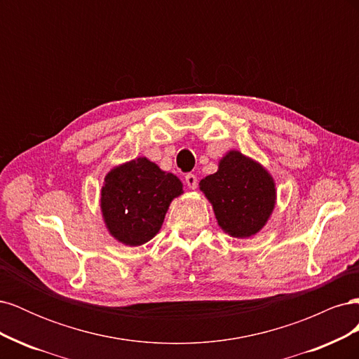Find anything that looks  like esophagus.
<instances>
[{
  "mask_svg": "<svg viewBox=\"0 0 359 359\" xmlns=\"http://www.w3.org/2000/svg\"><path fill=\"white\" fill-rule=\"evenodd\" d=\"M186 184H187V187L191 189V190L196 189L198 187V178H196V175H193V173H187V175H186Z\"/></svg>",
  "mask_w": 359,
  "mask_h": 359,
  "instance_id": "1",
  "label": "esophagus"
}]
</instances>
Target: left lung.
<instances>
[{"mask_svg": "<svg viewBox=\"0 0 359 359\" xmlns=\"http://www.w3.org/2000/svg\"><path fill=\"white\" fill-rule=\"evenodd\" d=\"M199 189L211 203L222 231L240 240L264 229L277 202L273 175L236 149L227 151L217 172L201 180Z\"/></svg>", "mask_w": 359, "mask_h": 359, "instance_id": "1", "label": "left lung"}]
</instances>
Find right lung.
<instances>
[{"label":"right lung","mask_w":359,"mask_h":359,"mask_svg":"<svg viewBox=\"0 0 359 359\" xmlns=\"http://www.w3.org/2000/svg\"><path fill=\"white\" fill-rule=\"evenodd\" d=\"M182 193L177 175L136 157L106 173L100 193L103 223L118 243L142 245L158 233L169 205Z\"/></svg>","instance_id":"right-lung-1"}]
</instances>
